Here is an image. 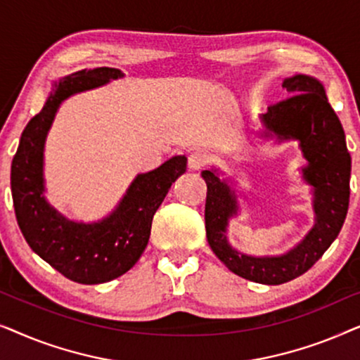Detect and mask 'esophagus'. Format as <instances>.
I'll return each instance as SVG.
<instances>
[{
    "label": "esophagus",
    "instance_id": "1",
    "mask_svg": "<svg viewBox=\"0 0 360 360\" xmlns=\"http://www.w3.org/2000/svg\"><path fill=\"white\" fill-rule=\"evenodd\" d=\"M210 157L203 150H195L188 155V169L190 170H200L208 164Z\"/></svg>",
    "mask_w": 360,
    "mask_h": 360
}]
</instances>
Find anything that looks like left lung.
<instances>
[{
    "label": "left lung",
    "instance_id": "left-lung-1",
    "mask_svg": "<svg viewBox=\"0 0 360 360\" xmlns=\"http://www.w3.org/2000/svg\"><path fill=\"white\" fill-rule=\"evenodd\" d=\"M290 96L269 106L260 121L262 137L298 141L308 164L303 179L313 186L314 226L302 243L282 255L254 257L239 252L228 243L229 219L238 214V196L219 179V170H203L206 181L205 224L206 238L213 252L231 272L250 282L280 285L300 277L316 264L338 238L349 208L351 154L341 121L328 103L323 83L308 75H293L283 80Z\"/></svg>",
    "mask_w": 360,
    "mask_h": 360
}]
</instances>
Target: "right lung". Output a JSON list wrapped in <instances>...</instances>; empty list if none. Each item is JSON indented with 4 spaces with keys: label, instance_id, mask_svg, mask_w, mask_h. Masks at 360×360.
<instances>
[{
    "label": "right lung",
    "instance_id": "obj_1",
    "mask_svg": "<svg viewBox=\"0 0 360 360\" xmlns=\"http://www.w3.org/2000/svg\"><path fill=\"white\" fill-rule=\"evenodd\" d=\"M124 77L110 67L80 70L53 82L39 115L22 131L11 164V191L19 229L34 252L63 277L83 285L110 282L126 274L149 243L152 218L170 186L186 170V157L175 155L159 169L139 174L110 216L75 223L47 203L44 191V146L63 100Z\"/></svg>",
    "mask_w": 360,
    "mask_h": 360
}]
</instances>
